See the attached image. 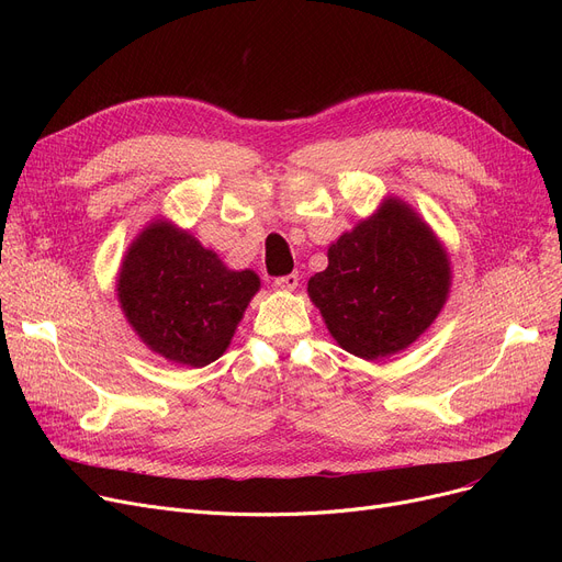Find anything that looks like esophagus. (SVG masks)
<instances>
[{"label": "esophagus", "mask_w": 562, "mask_h": 562, "mask_svg": "<svg viewBox=\"0 0 562 562\" xmlns=\"http://www.w3.org/2000/svg\"><path fill=\"white\" fill-rule=\"evenodd\" d=\"M276 289H282V291H293L299 286V276L296 273H289V276H282V278H276Z\"/></svg>", "instance_id": "1"}]
</instances>
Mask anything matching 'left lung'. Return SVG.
<instances>
[{
	"label": "left lung",
	"mask_w": 562,
	"mask_h": 562,
	"mask_svg": "<svg viewBox=\"0 0 562 562\" xmlns=\"http://www.w3.org/2000/svg\"><path fill=\"white\" fill-rule=\"evenodd\" d=\"M451 261L435 232L398 198L344 232L328 269L307 282L335 341L362 360L415 344L449 299Z\"/></svg>",
	"instance_id": "8db88e82"
}]
</instances>
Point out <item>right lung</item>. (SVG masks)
Instances as JSON below:
<instances>
[{
    "mask_svg": "<svg viewBox=\"0 0 562 562\" xmlns=\"http://www.w3.org/2000/svg\"><path fill=\"white\" fill-rule=\"evenodd\" d=\"M115 291L147 348L198 369L223 356L259 278L250 269L229 271L193 234L155 221L130 246Z\"/></svg>",
    "mask_w": 562,
    "mask_h": 562,
    "instance_id": "obj_1",
    "label": "right lung"
}]
</instances>
